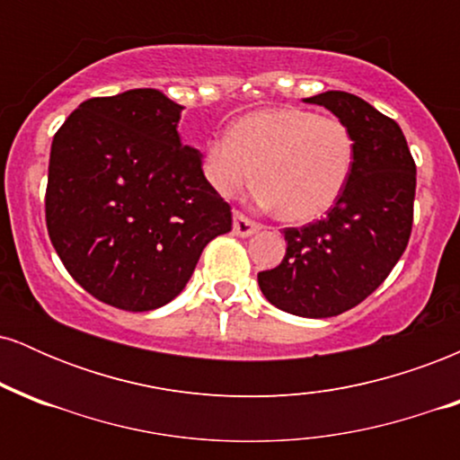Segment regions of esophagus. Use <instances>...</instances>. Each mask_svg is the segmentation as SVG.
Instances as JSON below:
<instances>
[{
    "label": "esophagus",
    "mask_w": 460,
    "mask_h": 460,
    "mask_svg": "<svg viewBox=\"0 0 460 460\" xmlns=\"http://www.w3.org/2000/svg\"><path fill=\"white\" fill-rule=\"evenodd\" d=\"M261 229L260 223H255V220H251L248 216H244L242 212H235L234 214V234L240 235V237H248L252 234H257V231Z\"/></svg>",
    "instance_id": "1"
}]
</instances>
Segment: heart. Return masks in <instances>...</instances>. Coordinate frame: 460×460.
Listing matches in <instances>:
<instances>
[{
    "instance_id": "1",
    "label": "heart",
    "mask_w": 460,
    "mask_h": 460,
    "mask_svg": "<svg viewBox=\"0 0 460 460\" xmlns=\"http://www.w3.org/2000/svg\"><path fill=\"white\" fill-rule=\"evenodd\" d=\"M355 166V138L337 116L307 108L244 114L226 138L205 145L203 172L220 197L260 183L263 205L289 223H309L341 197Z\"/></svg>"
}]
</instances>
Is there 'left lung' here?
<instances>
[{
  "label": "left lung",
  "instance_id": "8db88e82",
  "mask_svg": "<svg viewBox=\"0 0 460 460\" xmlns=\"http://www.w3.org/2000/svg\"><path fill=\"white\" fill-rule=\"evenodd\" d=\"M305 102L348 125L355 166L326 218L283 229V261L257 281L274 307L332 318L366 300L402 257L413 226L415 162L400 125L357 94L329 91Z\"/></svg>",
  "mask_w": 460,
  "mask_h": 460
}]
</instances>
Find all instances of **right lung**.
<instances>
[{"instance_id":"1","label":"right lung","mask_w":460,"mask_h":460,"mask_svg":"<svg viewBox=\"0 0 460 460\" xmlns=\"http://www.w3.org/2000/svg\"><path fill=\"white\" fill-rule=\"evenodd\" d=\"M183 105L153 88L79 103L51 142L45 220L58 257L94 298L151 311L186 288L231 208L181 145Z\"/></svg>"}]
</instances>
